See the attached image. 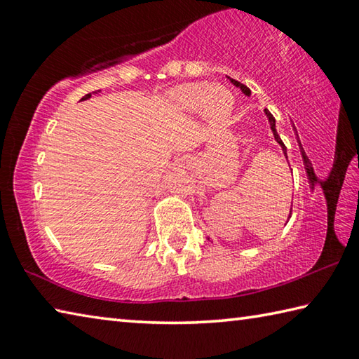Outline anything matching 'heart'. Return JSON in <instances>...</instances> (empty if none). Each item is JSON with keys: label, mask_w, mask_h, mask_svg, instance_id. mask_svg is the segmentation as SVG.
Wrapping results in <instances>:
<instances>
[{"label": "heart", "mask_w": 359, "mask_h": 359, "mask_svg": "<svg viewBox=\"0 0 359 359\" xmlns=\"http://www.w3.org/2000/svg\"><path fill=\"white\" fill-rule=\"evenodd\" d=\"M172 104L184 112H201L214 123H223L233 112L234 96L223 85L208 82H191L172 88L169 92Z\"/></svg>", "instance_id": "b5f03b06"}]
</instances>
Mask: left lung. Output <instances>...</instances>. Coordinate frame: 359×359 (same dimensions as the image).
<instances>
[{"label":"left lung","instance_id":"8db88e82","mask_svg":"<svg viewBox=\"0 0 359 359\" xmlns=\"http://www.w3.org/2000/svg\"><path fill=\"white\" fill-rule=\"evenodd\" d=\"M229 81H231V83L234 85V87H238V88H241V92L244 93L245 96H250V88L247 87V85H244V83H241V82H238V81H234V79H231V77H228ZM264 115L267 117V121H269V126H271V131H272V135H274V139H276V142L280 145L282 147V151H283V155H285V158H287L288 160V156H287V147H285L283 145V142H282V139H280V136L277 135V130H276V118L272 117V114L267 111V109H264ZM290 215H291V210H290Z\"/></svg>","mask_w":359,"mask_h":359}]
</instances>
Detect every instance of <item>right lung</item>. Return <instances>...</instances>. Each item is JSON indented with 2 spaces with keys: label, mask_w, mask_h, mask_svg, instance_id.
<instances>
[{
  "label": "right lung",
  "mask_w": 359,
  "mask_h": 359,
  "mask_svg": "<svg viewBox=\"0 0 359 359\" xmlns=\"http://www.w3.org/2000/svg\"><path fill=\"white\" fill-rule=\"evenodd\" d=\"M93 93H96V92H92V93H88V95H85V96H83V98H82L81 101H85V100H90V98H92V95H93Z\"/></svg>",
  "instance_id": "add662e5"
}]
</instances>
